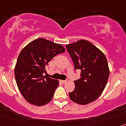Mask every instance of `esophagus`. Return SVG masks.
<instances>
[{"label":"esophagus","mask_w":126,"mask_h":126,"mask_svg":"<svg viewBox=\"0 0 126 126\" xmlns=\"http://www.w3.org/2000/svg\"><path fill=\"white\" fill-rule=\"evenodd\" d=\"M60 82H61V83H63V84H65V83H66V81H65V80H61Z\"/></svg>","instance_id":"1"}]
</instances>
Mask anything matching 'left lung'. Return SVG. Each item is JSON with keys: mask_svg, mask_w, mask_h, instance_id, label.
I'll return each mask as SVG.
<instances>
[{"mask_svg": "<svg viewBox=\"0 0 126 126\" xmlns=\"http://www.w3.org/2000/svg\"><path fill=\"white\" fill-rule=\"evenodd\" d=\"M66 47L75 69L81 70V78L74 81V90L68 94L70 99L81 105L94 102L104 91L110 76L105 55L87 40H79Z\"/></svg>", "mask_w": 126, "mask_h": 126, "instance_id": "obj_1", "label": "left lung"}]
</instances>
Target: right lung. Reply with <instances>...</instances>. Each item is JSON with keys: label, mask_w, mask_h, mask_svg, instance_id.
Wrapping results in <instances>:
<instances>
[{"label": "right lung", "mask_w": 126, "mask_h": 126, "mask_svg": "<svg viewBox=\"0 0 126 126\" xmlns=\"http://www.w3.org/2000/svg\"><path fill=\"white\" fill-rule=\"evenodd\" d=\"M65 51L61 44L38 38L28 43L19 54L15 76L19 91L29 103L42 106L51 101L59 81L47 78L43 73L48 62Z\"/></svg>", "instance_id": "obj_1"}]
</instances>
